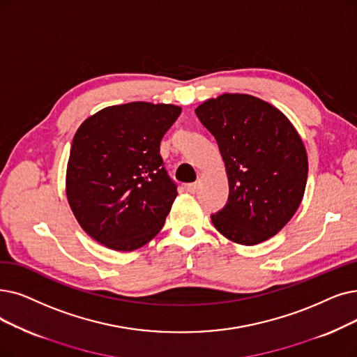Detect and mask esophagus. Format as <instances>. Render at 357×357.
I'll return each mask as SVG.
<instances>
[{
  "instance_id": "1",
  "label": "esophagus",
  "mask_w": 357,
  "mask_h": 357,
  "mask_svg": "<svg viewBox=\"0 0 357 357\" xmlns=\"http://www.w3.org/2000/svg\"><path fill=\"white\" fill-rule=\"evenodd\" d=\"M185 190H187V191L191 192V194H194V192H197V190H198V183H197V182L187 183V185H185Z\"/></svg>"
}]
</instances>
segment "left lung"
I'll return each instance as SVG.
<instances>
[{"label":"left lung","mask_w":357,"mask_h":357,"mask_svg":"<svg viewBox=\"0 0 357 357\" xmlns=\"http://www.w3.org/2000/svg\"><path fill=\"white\" fill-rule=\"evenodd\" d=\"M195 114L219 144L229 179L214 227L248 246L277 235L305 194L307 156L298 131L277 107L241 93L208 99Z\"/></svg>","instance_id":"left-lung-1"}]
</instances>
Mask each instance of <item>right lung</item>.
<instances>
[{
  "label": "right lung",
  "instance_id": "add662e5",
  "mask_svg": "<svg viewBox=\"0 0 357 357\" xmlns=\"http://www.w3.org/2000/svg\"><path fill=\"white\" fill-rule=\"evenodd\" d=\"M181 111L165 103L115 105L77 130L66 191L90 238L115 251H134L159 234L178 195L160 142Z\"/></svg>",
  "mask_w": 357,
  "mask_h": 357
}]
</instances>
